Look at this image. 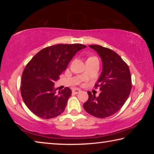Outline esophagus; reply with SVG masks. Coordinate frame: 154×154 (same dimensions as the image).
Here are the masks:
<instances>
[{"mask_svg": "<svg viewBox=\"0 0 154 154\" xmlns=\"http://www.w3.org/2000/svg\"><path fill=\"white\" fill-rule=\"evenodd\" d=\"M72 92L73 94H77L81 92V90L79 89H73L72 90Z\"/></svg>", "mask_w": 154, "mask_h": 154, "instance_id": "obj_1", "label": "esophagus"}]
</instances>
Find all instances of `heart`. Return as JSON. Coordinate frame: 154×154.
<instances>
[{"instance_id":"1","label":"heart","mask_w":154,"mask_h":154,"mask_svg":"<svg viewBox=\"0 0 154 154\" xmlns=\"http://www.w3.org/2000/svg\"><path fill=\"white\" fill-rule=\"evenodd\" d=\"M96 58V57H95V56H90L88 59H91V58Z\"/></svg>"}]
</instances>
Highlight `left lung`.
Here are the masks:
<instances>
[{"label": "left lung", "mask_w": 154, "mask_h": 154, "mask_svg": "<svg viewBox=\"0 0 154 154\" xmlns=\"http://www.w3.org/2000/svg\"><path fill=\"white\" fill-rule=\"evenodd\" d=\"M102 59L103 71L95 84L101 91L98 97L88 92V100L83 104L85 111L98 118L117 113L126 103L132 88L129 67L116 52L100 45H89Z\"/></svg>", "instance_id": "8db88e82"}]
</instances>
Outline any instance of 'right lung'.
<instances>
[{"mask_svg": "<svg viewBox=\"0 0 154 154\" xmlns=\"http://www.w3.org/2000/svg\"><path fill=\"white\" fill-rule=\"evenodd\" d=\"M82 44H57L41 49L31 59L23 71L21 95L27 107L36 116L51 119L63 113L72 92L69 88L56 94L54 82Z\"/></svg>", "mask_w": 154, "mask_h": 154, "instance_id": "1", "label": "right lung"}]
</instances>
